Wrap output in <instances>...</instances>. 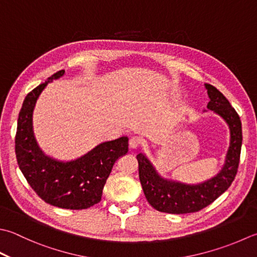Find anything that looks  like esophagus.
I'll list each match as a JSON object with an SVG mask.
<instances>
[{
    "label": "esophagus",
    "instance_id": "1",
    "mask_svg": "<svg viewBox=\"0 0 257 257\" xmlns=\"http://www.w3.org/2000/svg\"><path fill=\"white\" fill-rule=\"evenodd\" d=\"M142 145V140L139 137H132L129 139V147L132 149H137Z\"/></svg>",
    "mask_w": 257,
    "mask_h": 257
}]
</instances>
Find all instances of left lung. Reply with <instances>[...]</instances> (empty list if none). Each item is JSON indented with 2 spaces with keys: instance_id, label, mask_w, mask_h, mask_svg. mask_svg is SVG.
Segmentation results:
<instances>
[{
  "instance_id": "left-lung-1",
  "label": "left lung",
  "mask_w": 257,
  "mask_h": 257,
  "mask_svg": "<svg viewBox=\"0 0 257 257\" xmlns=\"http://www.w3.org/2000/svg\"><path fill=\"white\" fill-rule=\"evenodd\" d=\"M209 97L207 108L218 113L227 122L230 143L220 172L198 185H187L160 177L145 155H137L139 179L148 203L155 209L169 214L195 213L212 204L228 189L237 174L242 148V122L239 115L224 94L214 85L206 83Z\"/></svg>"
}]
</instances>
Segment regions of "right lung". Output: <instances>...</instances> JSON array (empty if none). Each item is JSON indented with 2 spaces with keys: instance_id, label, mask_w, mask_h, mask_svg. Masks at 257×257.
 Segmentation results:
<instances>
[{
  "instance_id": "obj_1",
  "label": "right lung",
  "mask_w": 257,
  "mask_h": 257,
  "mask_svg": "<svg viewBox=\"0 0 257 257\" xmlns=\"http://www.w3.org/2000/svg\"><path fill=\"white\" fill-rule=\"evenodd\" d=\"M64 72L60 70L25 97L18 119L15 155L27 182L45 203L65 209H85L101 200L114 163L128 153V138L100 144L71 162H59L43 154L34 138L33 110L47 84Z\"/></svg>"
}]
</instances>
